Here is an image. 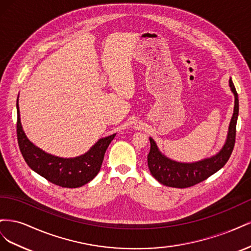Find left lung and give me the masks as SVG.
<instances>
[{"label": "left lung", "instance_id": "1", "mask_svg": "<svg viewBox=\"0 0 251 251\" xmlns=\"http://www.w3.org/2000/svg\"><path fill=\"white\" fill-rule=\"evenodd\" d=\"M229 86L234 94V109L226 142L216 156L194 163L176 162L162 155L155 141L150 138L151 149L148 155V165L153 177L161 184L178 188L194 186L217 173L228 161L235 143V127L239 115V98L231 78Z\"/></svg>", "mask_w": 251, "mask_h": 251}]
</instances>
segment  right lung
Returning a JSON list of instances; mask_svg holds the SVG:
<instances>
[{"label":"right lung","mask_w":251,"mask_h":251,"mask_svg":"<svg viewBox=\"0 0 251 251\" xmlns=\"http://www.w3.org/2000/svg\"><path fill=\"white\" fill-rule=\"evenodd\" d=\"M17 110L18 143L23 158L30 169L51 183L68 188L85 185L96 176L100 170L105 151L115 134L98 140L85 155L76 158H59L45 153L29 141L22 128L18 100Z\"/></svg>","instance_id":"add662e5"}]
</instances>
